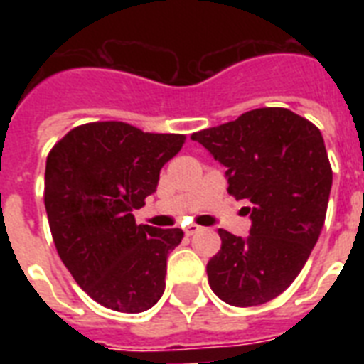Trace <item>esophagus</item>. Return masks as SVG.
<instances>
[{
    "instance_id": "esophagus-1",
    "label": "esophagus",
    "mask_w": 364,
    "mask_h": 364,
    "mask_svg": "<svg viewBox=\"0 0 364 364\" xmlns=\"http://www.w3.org/2000/svg\"><path fill=\"white\" fill-rule=\"evenodd\" d=\"M200 228L202 227H198V225H187V227H185V234H187V236H193V234L198 232Z\"/></svg>"
}]
</instances>
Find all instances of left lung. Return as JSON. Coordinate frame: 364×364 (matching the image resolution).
<instances>
[{
  "instance_id": "1",
  "label": "left lung",
  "mask_w": 364,
  "mask_h": 364,
  "mask_svg": "<svg viewBox=\"0 0 364 364\" xmlns=\"http://www.w3.org/2000/svg\"><path fill=\"white\" fill-rule=\"evenodd\" d=\"M191 137L227 168L228 193L251 202L247 238L219 228L211 291L238 308L264 304L294 282L321 234L333 187L321 132L293 111L262 107Z\"/></svg>"
}]
</instances>
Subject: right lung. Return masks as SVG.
I'll list each match as a JSON object with an SVG mask.
<instances>
[{
    "label": "right lung",
    "mask_w": 364,
    "mask_h": 364,
    "mask_svg": "<svg viewBox=\"0 0 364 364\" xmlns=\"http://www.w3.org/2000/svg\"><path fill=\"white\" fill-rule=\"evenodd\" d=\"M183 143V134L107 121L77 126L48 153L45 210L56 251L79 287L109 310L139 314L164 293L166 259L183 230L136 225L134 210Z\"/></svg>",
    "instance_id": "add662e5"
}]
</instances>
